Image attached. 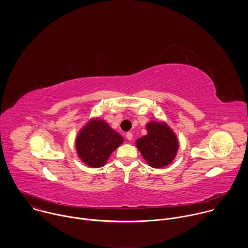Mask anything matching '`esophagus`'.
I'll use <instances>...</instances> for the list:
<instances>
[{
  "label": "esophagus",
  "instance_id": "obj_1",
  "mask_svg": "<svg viewBox=\"0 0 248 248\" xmlns=\"http://www.w3.org/2000/svg\"><path fill=\"white\" fill-rule=\"evenodd\" d=\"M125 137H126L127 140H131V139H132V133H131V132H127V133L125 134Z\"/></svg>",
  "mask_w": 248,
  "mask_h": 248
}]
</instances>
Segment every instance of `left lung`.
I'll return each mask as SVG.
<instances>
[{
	"label": "left lung",
	"mask_w": 248,
	"mask_h": 248,
	"mask_svg": "<svg viewBox=\"0 0 248 248\" xmlns=\"http://www.w3.org/2000/svg\"><path fill=\"white\" fill-rule=\"evenodd\" d=\"M146 135L136 140L137 149L150 167H167L178 153V137L165 122L151 121L146 124Z\"/></svg>",
	"instance_id": "1"
}]
</instances>
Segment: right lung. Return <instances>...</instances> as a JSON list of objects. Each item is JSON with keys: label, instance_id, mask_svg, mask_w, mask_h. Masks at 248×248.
Listing matches in <instances>:
<instances>
[{"label": "right lung", "instance_id": "add662e5", "mask_svg": "<svg viewBox=\"0 0 248 248\" xmlns=\"http://www.w3.org/2000/svg\"><path fill=\"white\" fill-rule=\"evenodd\" d=\"M123 142V136L107 122L92 118L79 130L75 145L78 156L86 166L101 168Z\"/></svg>", "mask_w": 248, "mask_h": 248}]
</instances>
